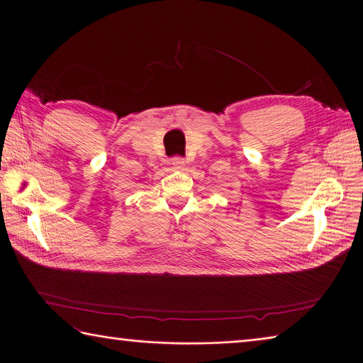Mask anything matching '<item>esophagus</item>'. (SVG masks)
Wrapping results in <instances>:
<instances>
[{
	"instance_id": "obj_1",
	"label": "esophagus",
	"mask_w": 363,
	"mask_h": 363,
	"mask_svg": "<svg viewBox=\"0 0 363 363\" xmlns=\"http://www.w3.org/2000/svg\"><path fill=\"white\" fill-rule=\"evenodd\" d=\"M172 166H173L174 169H182V167L185 166V161H184L182 157L177 155V157L172 158Z\"/></svg>"
}]
</instances>
